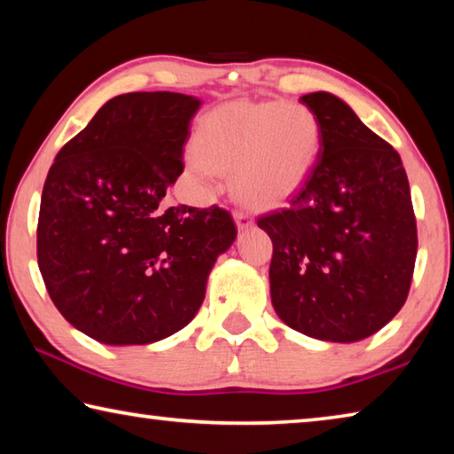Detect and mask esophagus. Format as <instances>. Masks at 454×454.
Segmentation results:
<instances>
[{
    "label": "esophagus",
    "mask_w": 454,
    "mask_h": 454,
    "mask_svg": "<svg viewBox=\"0 0 454 454\" xmlns=\"http://www.w3.org/2000/svg\"><path fill=\"white\" fill-rule=\"evenodd\" d=\"M234 220H236L238 230H248L254 226V220H252L248 212H234Z\"/></svg>",
    "instance_id": "esophagus-1"
}]
</instances>
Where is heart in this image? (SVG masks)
<instances>
[{
  "instance_id": "1",
  "label": "heart",
  "mask_w": 454,
  "mask_h": 454,
  "mask_svg": "<svg viewBox=\"0 0 454 454\" xmlns=\"http://www.w3.org/2000/svg\"><path fill=\"white\" fill-rule=\"evenodd\" d=\"M318 148V118L306 106L232 102L200 126L188 170L206 188L220 172H234V192L242 202L274 208L304 186Z\"/></svg>"
}]
</instances>
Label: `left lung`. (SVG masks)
<instances>
[{
  "instance_id": "1",
  "label": "left lung",
  "mask_w": 454,
  "mask_h": 454,
  "mask_svg": "<svg viewBox=\"0 0 454 454\" xmlns=\"http://www.w3.org/2000/svg\"><path fill=\"white\" fill-rule=\"evenodd\" d=\"M320 148L286 208L258 218L270 236V298L284 325L356 342L388 325L409 296L417 220L401 156L328 91L301 98Z\"/></svg>"
}]
</instances>
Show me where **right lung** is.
Wrapping results in <instances>:
<instances>
[{
    "mask_svg": "<svg viewBox=\"0 0 454 454\" xmlns=\"http://www.w3.org/2000/svg\"><path fill=\"white\" fill-rule=\"evenodd\" d=\"M200 106L174 91L112 98L50 168L37 264L61 317L98 342L150 344L190 325L236 240L218 206L164 202Z\"/></svg>",
    "mask_w": 454,
    "mask_h": 454,
    "instance_id": "add662e5",
    "label": "right lung"
}]
</instances>
